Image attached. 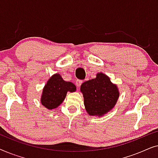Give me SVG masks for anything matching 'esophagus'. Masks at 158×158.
Wrapping results in <instances>:
<instances>
[{"label":"esophagus","instance_id":"obj_1","mask_svg":"<svg viewBox=\"0 0 158 158\" xmlns=\"http://www.w3.org/2000/svg\"><path fill=\"white\" fill-rule=\"evenodd\" d=\"M82 83H83V81H81V80H77L76 82H75V84H76L77 87H80Z\"/></svg>","mask_w":158,"mask_h":158}]
</instances>
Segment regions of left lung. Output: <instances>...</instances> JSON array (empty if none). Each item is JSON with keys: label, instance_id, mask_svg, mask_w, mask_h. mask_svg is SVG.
Here are the masks:
<instances>
[{"label": "left lung", "instance_id": "1", "mask_svg": "<svg viewBox=\"0 0 158 158\" xmlns=\"http://www.w3.org/2000/svg\"><path fill=\"white\" fill-rule=\"evenodd\" d=\"M84 105L90 116H102L113 109L119 96L117 86L106 75L97 73L96 77L85 81L81 86Z\"/></svg>", "mask_w": 158, "mask_h": 158}]
</instances>
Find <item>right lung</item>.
Masks as SVG:
<instances>
[{"instance_id":"obj_1","label":"right lung","mask_w":158,"mask_h":158,"mask_svg":"<svg viewBox=\"0 0 158 158\" xmlns=\"http://www.w3.org/2000/svg\"><path fill=\"white\" fill-rule=\"evenodd\" d=\"M76 86L71 82L64 81L60 74L53 75L43 88L41 103L49 110L56 109L64 100L67 93L75 92Z\"/></svg>"}]
</instances>
